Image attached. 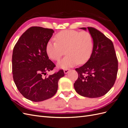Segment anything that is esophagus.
I'll return each instance as SVG.
<instances>
[{
  "instance_id": "34e87169",
  "label": "esophagus",
  "mask_w": 128,
  "mask_h": 128,
  "mask_svg": "<svg viewBox=\"0 0 128 128\" xmlns=\"http://www.w3.org/2000/svg\"><path fill=\"white\" fill-rule=\"evenodd\" d=\"M69 71H70V69H65L64 70V74H67Z\"/></svg>"
}]
</instances>
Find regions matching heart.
<instances>
[{
  "instance_id": "b5f03b06",
  "label": "heart",
  "mask_w": 128,
  "mask_h": 128,
  "mask_svg": "<svg viewBox=\"0 0 128 128\" xmlns=\"http://www.w3.org/2000/svg\"><path fill=\"white\" fill-rule=\"evenodd\" d=\"M56 40L48 42L46 52L49 58L56 61L64 54V50L66 49L67 55L57 63L59 68L65 69L78 63H86L90 59L94 50V38L88 32L62 31L56 34Z\"/></svg>"
}]
</instances>
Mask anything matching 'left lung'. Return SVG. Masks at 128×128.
Listing matches in <instances>:
<instances>
[{
	"instance_id": "8db88e82",
	"label": "left lung",
	"mask_w": 128,
	"mask_h": 128,
	"mask_svg": "<svg viewBox=\"0 0 128 128\" xmlns=\"http://www.w3.org/2000/svg\"><path fill=\"white\" fill-rule=\"evenodd\" d=\"M86 30V28H80ZM94 38V47L90 59L76 68L78 77L74 84L80 95L98 98L113 86L118 71V61L113 42L94 28L88 27Z\"/></svg>"
}]
</instances>
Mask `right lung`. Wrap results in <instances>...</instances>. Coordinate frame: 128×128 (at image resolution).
Segmentation results:
<instances>
[{
  "instance_id": "add662e5",
  "label": "right lung",
  "mask_w": 128,
  "mask_h": 128,
  "mask_svg": "<svg viewBox=\"0 0 128 128\" xmlns=\"http://www.w3.org/2000/svg\"><path fill=\"white\" fill-rule=\"evenodd\" d=\"M54 30L32 26L22 34L13 48L12 73L14 83L22 95L34 102L51 98L56 94L63 70L48 77L46 72L56 65L46 52V44Z\"/></svg>"
}]
</instances>
